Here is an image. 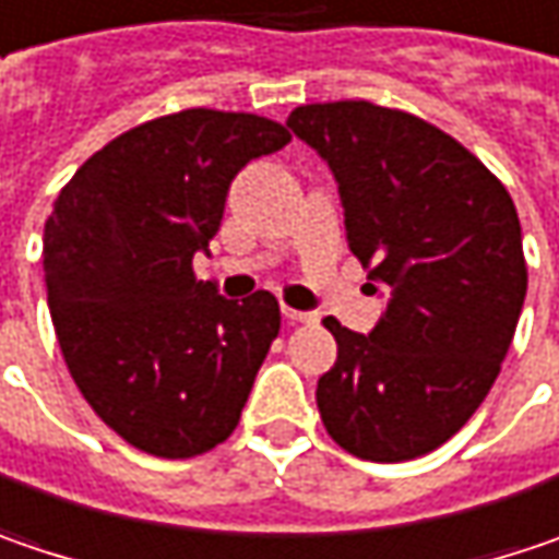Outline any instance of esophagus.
Returning a JSON list of instances; mask_svg holds the SVG:
<instances>
[{
  "instance_id": "obj_1",
  "label": "esophagus",
  "mask_w": 559,
  "mask_h": 559,
  "mask_svg": "<svg viewBox=\"0 0 559 559\" xmlns=\"http://www.w3.org/2000/svg\"><path fill=\"white\" fill-rule=\"evenodd\" d=\"M281 312H284V319H290V322H304V325H310V322H316V312H304V310H294V307H281Z\"/></svg>"
}]
</instances>
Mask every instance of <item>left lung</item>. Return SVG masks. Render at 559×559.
<instances>
[{"label":"left lung","instance_id":"obj_1","mask_svg":"<svg viewBox=\"0 0 559 559\" xmlns=\"http://www.w3.org/2000/svg\"><path fill=\"white\" fill-rule=\"evenodd\" d=\"M287 126L329 160L350 252L392 290L370 335L322 322L338 360L319 377V417L357 459L427 455L480 408L512 345L528 287L515 205L462 142L405 110L329 100Z\"/></svg>","mask_w":559,"mask_h":559}]
</instances>
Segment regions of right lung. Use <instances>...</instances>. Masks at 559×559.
Instances as JSON below:
<instances>
[{
    "label": "right lung",
    "mask_w": 559,
    "mask_h": 559,
    "mask_svg": "<svg viewBox=\"0 0 559 559\" xmlns=\"http://www.w3.org/2000/svg\"><path fill=\"white\" fill-rule=\"evenodd\" d=\"M287 142L269 116L189 107L116 135L52 202L44 272L59 350L94 414L148 455L224 443L278 338L269 290L224 300L192 259L237 170Z\"/></svg>",
    "instance_id": "right-lung-1"
}]
</instances>
